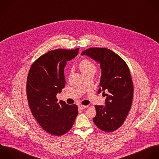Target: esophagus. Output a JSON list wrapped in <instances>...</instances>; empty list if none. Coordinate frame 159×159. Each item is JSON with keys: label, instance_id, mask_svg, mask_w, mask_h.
<instances>
[{"label": "esophagus", "instance_id": "obj_1", "mask_svg": "<svg viewBox=\"0 0 159 159\" xmlns=\"http://www.w3.org/2000/svg\"><path fill=\"white\" fill-rule=\"evenodd\" d=\"M88 107L89 106H87V105H79V108L81 110H85L86 108H88Z\"/></svg>", "mask_w": 159, "mask_h": 159}]
</instances>
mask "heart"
<instances>
[{"label":"heart","instance_id":"b5f03b06","mask_svg":"<svg viewBox=\"0 0 159 159\" xmlns=\"http://www.w3.org/2000/svg\"><path fill=\"white\" fill-rule=\"evenodd\" d=\"M79 67H80V69L82 74L87 72L89 70H95V65L91 61H90L87 59L82 61L79 64Z\"/></svg>","mask_w":159,"mask_h":159}]
</instances>
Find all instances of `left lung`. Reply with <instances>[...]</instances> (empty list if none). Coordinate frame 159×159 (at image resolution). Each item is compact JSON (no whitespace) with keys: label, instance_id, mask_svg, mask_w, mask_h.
<instances>
[{"label":"left lung","instance_id":"obj_1","mask_svg":"<svg viewBox=\"0 0 159 159\" xmlns=\"http://www.w3.org/2000/svg\"><path fill=\"white\" fill-rule=\"evenodd\" d=\"M81 55L89 56L100 64L98 93L103 92L107 97L106 105L95 106L97 115L93 121L100 129L113 132L122 126L131 108L134 87L129 67L120 56L107 48H90Z\"/></svg>","mask_w":159,"mask_h":159}]
</instances>
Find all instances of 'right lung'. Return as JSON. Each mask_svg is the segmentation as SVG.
<instances>
[{
    "mask_svg": "<svg viewBox=\"0 0 159 159\" xmlns=\"http://www.w3.org/2000/svg\"><path fill=\"white\" fill-rule=\"evenodd\" d=\"M79 48L57 49L38 58L31 65L26 82V95L33 116L41 127L50 134L60 136L72 127L78 107L57 102L56 95L64 88V67L74 58Z\"/></svg>",
    "mask_w": 159,
    "mask_h": 159,
    "instance_id": "obj_1",
    "label": "right lung"
}]
</instances>
